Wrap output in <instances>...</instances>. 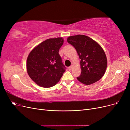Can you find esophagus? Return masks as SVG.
Instances as JSON below:
<instances>
[{
  "instance_id": "1",
  "label": "esophagus",
  "mask_w": 130,
  "mask_h": 130,
  "mask_svg": "<svg viewBox=\"0 0 130 130\" xmlns=\"http://www.w3.org/2000/svg\"><path fill=\"white\" fill-rule=\"evenodd\" d=\"M72 68H73V67L72 66H70V67H68L69 70H72Z\"/></svg>"
}]
</instances>
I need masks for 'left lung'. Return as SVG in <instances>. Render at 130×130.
<instances>
[{
	"label": "left lung",
	"instance_id": "left-lung-1",
	"mask_svg": "<svg viewBox=\"0 0 130 130\" xmlns=\"http://www.w3.org/2000/svg\"><path fill=\"white\" fill-rule=\"evenodd\" d=\"M67 42L75 48L81 59V73L77 79L82 84L89 85L104 76L107 66L105 53L99 43L83 35L69 36Z\"/></svg>",
	"mask_w": 130,
	"mask_h": 130
}]
</instances>
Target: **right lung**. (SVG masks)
<instances>
[{
	"instance_id": "right-lung-1",
	"label": "right lung",
	"mask_w": 130,
	"mask_h": 130,
	"mask_svg": "<svg viewBox=\"0 0 130 130\" xmlns=\"http://www.w3.org/2000/svg\"><path fill=\"white\" fill-rule=\"evenodd\" d=\"M63 41L62 37L48 39L35 46L27 56V74L41 87H53L64 73L66 68L58 53Z\"/></svg>"
}]
</instances>
